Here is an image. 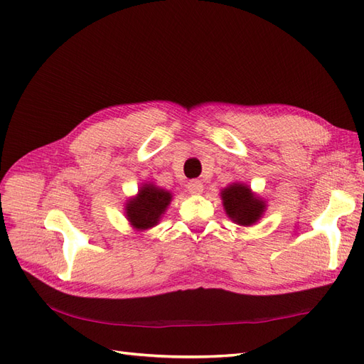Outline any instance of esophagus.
Instances as JSON below:
<instances>
[{
	"mask_svg": "<svg viewBox=\"0 0 364 364\" xmlns=\"http://www.w3.org/2000/svg\"><path fill=\"white\" fill-rule=\"evenodd\" d=\"M186 188H188L191 194H200L203 191V183L200 181H190Z\"/></svg>",
	"mask_w": 364,
	"mask_h": 364,
	"instance_id": "esophagus-1",
	"label": "esophagus"
}]
</instances>
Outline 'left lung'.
<instances>
[{
	"label": "left lung",
	"instance_id": "left-lung-1",
	"mask_svg": "<svg viewBox=\"0 0 364 364\" xmlns=\"http://www.w3.org/2000/svg\"><path fill=\"white\" fill-rule=\"evenodd\" d=\"M222 200L228 217L240 226L257 223L266 211V203L252 193L245 183H232L222 191Z\"/></svg>",
	"mask_w": 364,
	"mask_h": 364
}]
</instances>
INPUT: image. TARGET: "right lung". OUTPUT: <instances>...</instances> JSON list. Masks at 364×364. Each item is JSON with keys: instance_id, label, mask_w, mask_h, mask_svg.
Instances as JSON below:
<instances>
[{"instance_id": "right-lung-1", "label": "right lung", "mask_w": 364, "mask_h": 364, "mask_svg": "<svg viewBox=\"0 0 364 364\" xmlns=\"http://www.w3.org/2000/svg\"><path fill=\"white\" fill-rule=\"evenodd\" d=\"M171 193L158 188L156 185L146 183L141 186L136 197L126 205V217L136 230H146L156 226L161 215L171 202Z\"/></svg>"}]
</instances>
